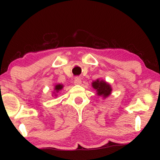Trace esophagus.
<instances>
[{"label":"esophagus","mask_w":160,"mask_h":160,"mask_svg":"<svg viewBox=\"0 0 160 160\" xmlns=\"http://www.w3.org/2000/svg\"><path fill=\"white\" fill-rule=\"evenodd\" d=\"M74 84H75V85H81V84H82V80H81L79 78H76L75 79Z\"/></svg>","instance_id":"1"}]
</instances>
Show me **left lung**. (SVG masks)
<instances>
[{"instance_id":"8db88e82","label":"left lung","mask_w":160,"mask_h":160,"mask_svg":"<svg viewBox=\"0 0 160 160\" xmlns=\"http://www.w3.org/2000/svg\"><path fill=\"white\" fill-rule=\"evenodd\" d=\"M92 87L96 90L98 96L102 97L103 99H106L109 97L112 92L111 85L103 80L97 79L92 82Z\"/></svg>"}]
</instances>
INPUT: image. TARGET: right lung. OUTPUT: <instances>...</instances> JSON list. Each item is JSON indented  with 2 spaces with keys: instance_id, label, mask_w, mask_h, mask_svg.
Returning <instances> with one entry per match:
<instances>
[{
  "instance_id": "add662e5",
  "label": "right lung",
  "mask_w": 160,
  "mask_h": 160,
  "mask_svg": "<svg viewBox=\"0 0 160 160\" xmlns=\"http://www.w3.org/2000/svg\"><path fill=\"white\" fill-rule=\"evenodd\" d=\"M64 87V85L63 84H56L54 86V88H53V94H52V96L53 97H57V94L58 92H60L61 90H62V89Z\"/></svg>"
}]
</instances>
